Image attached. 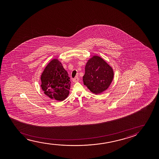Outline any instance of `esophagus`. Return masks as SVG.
I'll list each match as a JSON object with an SVG mask.
<instances>
[{"mask_svg":"<svg viewBox=\"0 0 159 159\" xmlns=\"http://www.w3.org/2000/svg\"><path fill=\"white\" fill-rule=\"evenodd\" d=\"M79 81V78H75L73 79V81L74 82V83H76V82H78Z\"/></svg>","mask_w":159,"mask_h":159,"instance_id":"esophagus-1","label":"esophagus"}]
</instances>
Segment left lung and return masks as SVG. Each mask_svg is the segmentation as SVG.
Returning a JSON list of instances; mask_svg holds the SVG:
<instances>
[{"instance_id":"left-lung-1","label":"left lung","mask_w":159,"mask_h":159,"mask_svg":"<svg viewBox=\"0 0 159 159\" xmlns=\"http://www.w3.org/2000/svg\"><path fill=\"white\" fill-rule=\"evenodd\" d=\"M113 75L112 68L100 57L94 56L86 65L83 82L92 92L98 94L108 89Z\"/></svg>"}]
</instances>
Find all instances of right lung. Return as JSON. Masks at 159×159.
Listing matches in <instances>:
<instances>
[{
    "label": "right lung",
    "instance_id": "obj_1",
    "mask_svg": "<svg viewBox=\"0 0 159 159\" xmlns=\"http://www.w3.org/2000/svg\"><path fill=\"white\" fill-rule=\"evenodd\" d=\"M41 80L42 89L51 99L62 101L69 95L70 78L57 59L48 63L42 73Z\"/></svg>",
    "mask_w": 159,
    "mask_h": 159
}]
</instances>
